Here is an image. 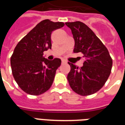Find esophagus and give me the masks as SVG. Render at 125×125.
<instances>
[{
	"instance_id": "34e87169",
	"label": "esophagus",
	"mask_w": 125,
	"mask_h": 125,
	"mask_svg": "<svg viewBox=\"0 0 125 125\" xmlns=\"http://www.w3.org/2000/svg\"><path fill=\"white\" fill-rule=\"evenodd\" d=\"M66 63V61L64 60H62V63Z\"/></svg>"
}]
</instances>
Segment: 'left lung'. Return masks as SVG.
Instances as JSON below:
<instances>
[{
    "label": "left lung",
    "instance_id": "left-lung-1",
    "mask_svg": "<svg viewBox=\"0 0 125 125\" xmlns=\"http://www.w3.org/2000/svg\"><path fill=\"white\" fill-rule=\"evenodd\" d=\"M75 41L74 53L80 52L85 58L83 66L72 63L68 75L69 84L73 91L82 96L98 92L110 76L113 60L107 48L93 31L80 21L68 22Z\"/></svg>",
    "mask_w": 125,
    "mask_h": 125
}]
</instances>
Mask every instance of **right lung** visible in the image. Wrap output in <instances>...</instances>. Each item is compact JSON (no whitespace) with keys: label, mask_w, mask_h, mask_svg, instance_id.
Instances as JSON below:
<instances>
[{"label":"right lung","mask_w":125,"mask_h":125,"mask_svg":"<svg viewBox=\"0 0 125 125\" xmlns=\"http://www.w3.org/2000/svg\"><path fill=\"white\" fill-rule=\"evenodd\" d=\"M63 26L62 22L42 21L15 47L10 57L12 75L26 93L39 95L52 86L62 61L59 58L48 60L43 55L45 51L52 48V32Z\"/></svg>","instance_id":"right-lung-1"}]
</instances>
